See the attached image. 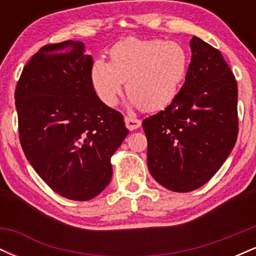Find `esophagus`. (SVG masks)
<instances>
[{"mask_svg":"<svg viewBox=\"0 0 256 256\" xmlns=\"http://www.w3.org/2000/svg\"><path fill=\"white\" fill-rule=\"evenodd\" d=\"M125 125L128 130H131V131L136 130V128H138L140 126V120L137 118H134V116H125Z\"/></svg>","mask_w":256,"mask_h":256,"instance_id":"1","label":"esophagus"}]
</instances>
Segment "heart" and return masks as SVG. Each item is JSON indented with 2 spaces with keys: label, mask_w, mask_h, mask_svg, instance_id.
I'll return each mask as SVG.
<instances>
[{
  "label": "heart",
  "mask_w": 256,
  "mask_h": 256,
  "mask_svg": "<svg viewBox=\"0 0 256 256\" xmlns=\"http://www.w3.org/2000/svg\"><path fill=\"white\" fill-rule=\"evenodd\" d=\"M189 68V55L180 44L164 40L126 38L112 46L110 64L96 60L91 82L101 101L114 106L126 82L131 104L154 112L177 96Z\"/></svg>",
  "instance_id": "1"
}]
</instances>
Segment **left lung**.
<instances>
[{
    "mask_svg": "<svg viewBox=\"0 0 256 256\" xmlns=\"http://www.w3.org/2000/svg\"><path fill=\"white\" fill-rule=\"evenodd\" d=\"M192 62L174 100L143 120L152 178L176 192L198 189L218 172L238 134L237 82L218 49L194 36Z\"/></svg>",
    "mask_w": 256,
    "mask_h": 256,
    "instance_id": "left-lung-1",
    "label": "left lung"
}]
</instances>
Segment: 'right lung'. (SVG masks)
Instances as JSON below:
<instances>
[{"mask_svg":"<svg viewBox=\"0 0 256 256\" xmlns=\"http://www.w3.org/2000/svg\"><path fill=\"white\" fill-rule=\"evenodd\" d=\"M80 42L46 44L16 83L22 150L50 189L73 201L98 196L112 179L110 158L128 136L122 113L91 82L92 58Z\"/></svg>","mask_w":256,"mask_h":256,"instance_id":"obj_1","label":"right lung"}]
</instances>
